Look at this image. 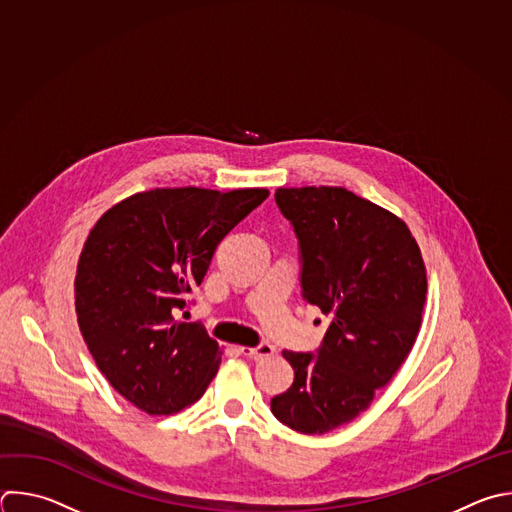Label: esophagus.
<instances>
[{
    "label": "esophagus",
    "mask_w": 512,
    "mask_h": 512,
    "mask_svg": "<svg viewBox=\"0 0 512 512\" xmlns=\"http://www.w3.org/2000/svg\"><path fill=\"white\" fill-rule=\"evenodd\" d=\"M239 352L247 358H255V360H263V358H271L275 354V348L269 344H261L257 348H249V346H241Z\"/></svg>",
    "instance_id": "obj_1"
}]
</instances>
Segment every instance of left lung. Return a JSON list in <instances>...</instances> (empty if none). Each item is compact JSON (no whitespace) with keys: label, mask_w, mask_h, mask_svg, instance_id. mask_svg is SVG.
Instances as JSON below:
<instances>
[{"label":"left lung","mask_w":512,"mask_h":512,"mask_svg":"<svg viewBox=\"0 0 512 512\" xmlns=\"http://www.w3.org/2000/svg\"><path fill=\"white\" fill-rule=\"evenodd\" d=\"M275 201L299 239L303 297L331 321L317 356L283 352L295 380L271 412L301 434H325L368 410L406 362L426 265L400 217L344 187H279Z\"/></svg>","instance_id":"left-lung-1"}]
</instances>
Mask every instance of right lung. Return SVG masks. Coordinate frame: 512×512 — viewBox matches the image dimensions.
I'll return each instance as SVG.
<instances>
[{
  "label": "right lung",
  "instance_id": "obj_1",
  "mask_svg": "<svg viewBox=\"0 0 512 512\" xmlns=\"http://www.w3.org/2000/svg\"><path fill=\"white\" fill-rule=\"evenodd\" d=\"M267 197V189H152L90 229L74 279L78 325L98 370L142 412L195 404L219 372V344L177 313L223 237Z\"/></svg>",
  "mask_w": 512,
  "mask_h": 512
}]
</instances>
